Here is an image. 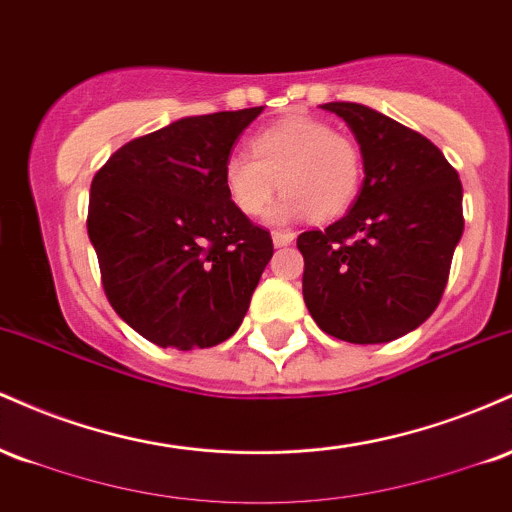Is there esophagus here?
I'll list each match as a JSON object with an SVG mask.
<instances>
[{
	"instance_id": "esophagus-1",
	"label": "esophagus",
	"mask_w": 512,
	"mask_h": 512,
	"mask_svg": "<svg viewBox=\"0 0 512 512\" xmlns=\"http://www.w3.org/2000/svg\"><path fill=\"white\" fill-rule=\"evenodd\" d=\"M293 240H296V236H293L291 231H274L272 233L274 248H286V245H291Z\"/></svg>"
}]
</instances>
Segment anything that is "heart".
Instances as JSON below:
<instances>
[{
	"mask_svg": "<svg viewBox=\"0 0 512 512\" xmlns=\"http://www.w3.org/2000/svg\"><path fill=\"white\" fill-rule=\"evenodd\" d=\"M252 156L236 151L223 163V190L233 207L255 216L267 211V221L293 223L308 219L330 221L354 204L363 182V156L346 134L334 132L313 117H289L262 129L250 144Z\"/></svg>",
	"mask_w": 512,
	"mask_h": 512,
	"instance_id": "1",
	"label": "heart"
}]
</instances>
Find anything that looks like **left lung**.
Segmentation results:
<instances>
[{
	"mask_svg": "<svg viewBox=\"0 0 512 512\" xmlns=\"http://www.w3.org/2000/svg\"><path fill=\"white\" fill-rule=\"evenodd\" d=\"M354 132L363 185L325 231L298 236L303 298L322 332L385 344L438 308L464 231L462 182L443 151L361 103H325Z\"/></svg>",
	"mask_w": 512,
	"mask_h": 512,
	"instance_id": "8db88e82",
	"label": "left lung"
}]
</instances>
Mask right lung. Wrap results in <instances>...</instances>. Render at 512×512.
Listing matches in <instances>:
<instances>
[{
    "label": "right lung",
    "mask_w": 512,
    "mask_h": 512,
    "mask_svg": "<svg viewBox=\"0 0 512 512\" xmlns=\"http://www.w3.org/2000/svg\"><path fill=\"white\" fill-rule=\"evenodd\" d=\"M262 110L170 122L117 149L91 182L88 238L105 296L156 346L226 342L272 260V236L223 190V163Z\"/></svg>",
    "instance_id": "add662e5"
}]
</instances>
